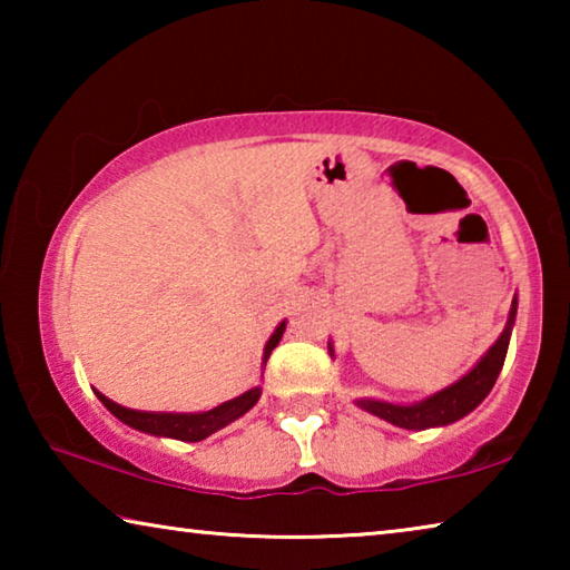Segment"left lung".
<instances>
[{
  "mask_svg": "<svg viewBox=\"0 0 570 570\" xmlns=\"http://www.w3.org/2000/svg\"><path fill=\"white\" fill-rule=\"evenodd\" d=\"M513 322H515V302H513V308H510L505 332L500 334V340L493 346H490L488 354L478 362L475 370L465 374L460 382L450 384L448 390L432 394L430 400L410 404V407L390 404V402L360 400V407L404 430H428V428H438V424H450L460 417H465V414L475 410L478 404L488 397V392L493 390L498 374L503 370Z\"/></svg>",
  "mask_w": 570,
  "mask_h": 570,
  "instance_id": "1",
  "label": "left lung"
}]
</instances>
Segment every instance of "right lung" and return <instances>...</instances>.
<instances>
[{
	"mask_svg": "<svg viewBox=\"0 0 570 570\" xmlns=\"http://www.w3.org/2000/svg\"><path fill=\"white\" fill-rule=\"evenodd\" d=\"M284 322L278 324V330L272 334V340L266 344V352H264V360H268V354H272L274 346L278 344L284 334ZM100 402L108 407L115 417L122 420L125 424H130V428L140 430V432H150V435H163V438H176L183 442H198V440H206L208 435H214L216 430L226 428L228 422L238 420L240 414H246L254 404L262 397V390H248L246 394H240V397L230 400L218 404V407L208 410V412H200V414H168V412H135L128 407H120V404H115L112 400L105 397V394L98 392Z\"/></svg>",
	"mask_w": 570,
	"mask_h": 570,
	"instance_id": "1",
	"label": "right lung"
}]
</instances>
